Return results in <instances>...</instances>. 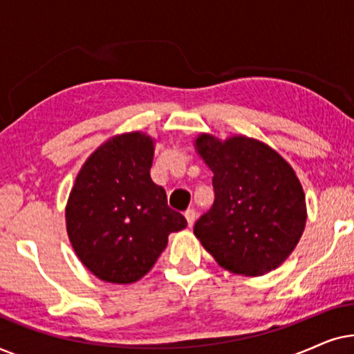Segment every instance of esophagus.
I'll list each match as a JSON object with an SVG mask.
<instances>
[{"label":"esophagus","instance_id":"1","mask_svg":"<svg viewBox=\"0 0 354 354\" xmlns=\"http://www.w3.org/2000/svg\"><path fill=\"white\" fill-rule=\"evenodd\" d=\"M185 219H187L188 227H193V224H195V219H196L195 209H187L185 211Z\"/></svg>","mask_w":354,"mask_h":354}]
</instances>
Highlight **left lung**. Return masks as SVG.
Instances as JSON below:
<instances>
[{
  "mask_svg": "<svg viewBox=\"0 0 354 354\" xmlns=\"http://www.w3.org/2000/svg\"><path fill=\"white\" fill-rule=\"evenodd\" d=\"M195 149L214 174V205L193 229L203 248L234 274L256 277L277 269L298 245L308 217L293 167L245 135L200 133Z\"/></svg>",
  "mask_w": 354,
  "mask_h": 354,
  "instance_id": "obj_1",
  "label": "left lung"
}]
</instances>
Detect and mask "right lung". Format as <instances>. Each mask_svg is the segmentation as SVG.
<instances>
[{"mask_svg": "<svg viewBox=\"0 0 354 354\" xmlns=\"http://www.w3.org/2000/svg\"><path fill=\"white\" fill-rule=\"evenodd\" d=\"M154 140L143 132L114 135L90 154L66 205V229L82 264L100 280L133 283L147 275L187 227L149 176Z\"/></svg>", "mask_w": 354, "mask_h": 354, "instance_id": "1", "label": "right lung"}]
</instances>
